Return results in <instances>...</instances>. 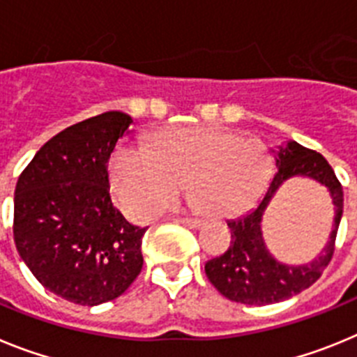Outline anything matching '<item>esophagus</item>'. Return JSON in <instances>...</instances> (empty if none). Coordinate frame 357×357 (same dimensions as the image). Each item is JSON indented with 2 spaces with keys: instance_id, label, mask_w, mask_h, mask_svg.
<instances>
[{
  "instance_id": "obj_1",
  "label": "esophagus",
  "mask_w": 357,
  "mask_h": 357,
  "mask_svg": "<svg viewBox=\"0 0 357 357\" xmlns=\"http://www.w3.org/2000/svg\"><path fill=\"white\" fill-rule=\"evenodd\" d=\"M176 223L189 227V229H200L202 222L200 220H193V218H176Z\"/></svg>"
}]
</instances>
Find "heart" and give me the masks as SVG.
<instances>
[{"instance_id": "1", "label": "heart", "mask_w": 357, "mask_h": 357, "mask_svg": "<svg viewBox=\"0 0 357 357\" xmlns=\"http://www.w3.org/2000/svg\"><path fill=\"white\" fill-rule=\"evenodd\" d=\"M272 176L266 144L222 127L164 128L148 146L119 144L110 159L112 193L132 218L169 207L184 184L207 218L239 216L257 206Z\"/></svg>"}]
</instances>
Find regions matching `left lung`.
<instances>
[{"label": "left lung", "instance_id": "8db88e82", "mask_svg": "<svg viewBox=\"0 0 357 357\" xmlns=\"http://www.w3.org/2000/svg\"><path fill=\"white\" fill-rule=\"evenodd\" d=\"M275 164L277 173L257 207L238 220L227 222L232 241L225 254L206 263L207 279L229 301L266 305L291 298L314 284L333 259L334 241L343 214V189L331 164L318 151L296 141L279 146ZM293 176H309L326 185L335 204V225L326 248L317 260L298 267L279 264L267 250L260 230L266 206L276 189Z\"/></svg>", "mask_w": 357, "mask_h": 357}]
</instances>
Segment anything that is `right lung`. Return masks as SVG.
<instances>
[{
	"label": "right lung",
	"instance_id": "add662e5",
	"mask_svg": "<svg viewBox=\"0 0 357 357\" xmlns=\"http://www.w3.org/2000/svg\"><path fill=\"white\" fill-rule=\"evenodd\" d=\"M132 118L110 110L59 132L19 175L14 241L40 284L78 305L114 301L143 268L148 227L125 220L109 193V159Z\"/></svg>",
	"mask_w": 357,
	"mask_h": 357
}]
</instances>
